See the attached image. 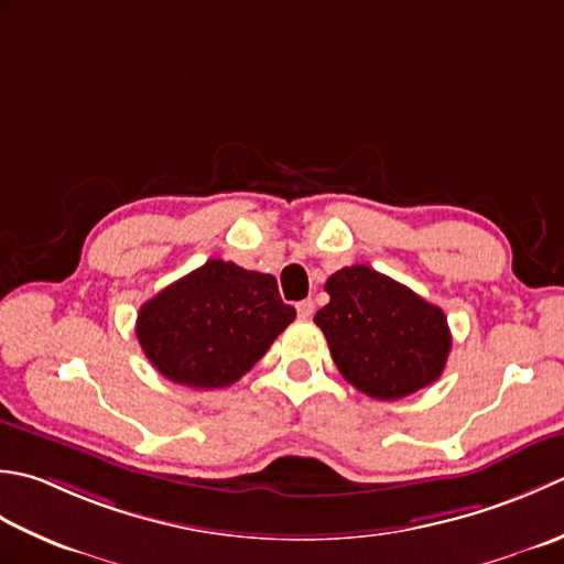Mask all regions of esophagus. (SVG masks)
<instances>
[{
    "label": "esophagus",
    "mask_w": 564,
    "mask_h": 564,
    "mask_svg": "<svg viewBox=\"0 0 564 564\" xmlns=\"http://www.w3.org/2000/svg\"><path fill=\"white\" fill-rule=\"evenodd\" d=\"M296 314H299V318H312V314H314V302H312V299H304V302H299L296 304Z\"/></svg>",
    "instance_id": "obj_1"
}]
</instances>
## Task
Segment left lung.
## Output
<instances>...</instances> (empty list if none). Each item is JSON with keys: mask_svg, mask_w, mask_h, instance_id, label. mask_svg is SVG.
I'll return each mask as SVG.
<instances>
[{"mask_svg": "<svg viewBox=\"0 0 564 564\" xmlns=\"http://www.w3.org/2000/svg\"><path fill=\"white\" fill-rule=\"evenodd\" d=\"M326 292L330 302L314 321L355 389L394 401L443 375L453 346L443 308L367 265L330 274Z\"/></svg>", "mask_w": 564, "mask_h": 564, "instance_id": "obj_1", "label": "left lung"}]
</instances>
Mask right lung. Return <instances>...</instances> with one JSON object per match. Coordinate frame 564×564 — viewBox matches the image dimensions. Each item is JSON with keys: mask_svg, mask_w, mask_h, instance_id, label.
<instances>
[{"mask_svg": "<svg viewBox=\"0 0 564 564\" xmlns=\"http://www.w3.org/2000/svg\"><path fill=\"white\" fill-rule=\"evenodd\" d=\"M272 274L206 260L141 306L135 336L172 382L218 389L243 377L292 324Z\"/></svg>", "mask_w": 564, "mask_h": 564, "instance_id": "1", "label": "right lung"}]
</instances>
